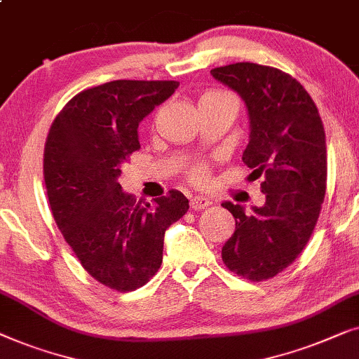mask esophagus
Segmentation results:
<instances>
[{
    "instance_id": "34e87169",
    "label": "esophagus",
    "mask_w": 359,
    "mask_h": 359,
    "mask_svg": "<svg viewBox=\"0 0 359 359\" xmlns=\"http://www.w3.org/2000/svg\"><path fill=\"white\" fill-rule=\"evenodd\" d=\"M211 201L203 195H195L190 198V208L191 210H203L206 206H210Z\"/></svg>"
}]
</instances>
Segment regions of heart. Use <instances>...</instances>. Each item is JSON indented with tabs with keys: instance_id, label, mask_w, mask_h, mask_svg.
Listing matches in <instances>:
<instances>
[{
	"instance_id": "1",
	"label": "heart",
	"mask_w": 359,
	"mask_h": 359,
	"mask_svg": "<svg viewBox=\"0 0 359 359\" xmlns=\"http://www.w3.org/2000/svg\"><path fill=\"white\" fill-rule=\"evenodd\" d=\"M221 97H231V95H228L226 93H221V90H208V93H205L203 95H201L200 102H205V100L221 99ZM190 177L194 179V182H196V184H201V182H205V179H206V168H205V165L203 164L195 165V168L190 170Z\"/></svg>"
}]
</instances>
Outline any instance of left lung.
I'll list each match as a JSON object with an SVG mask.
<instances>
[{"label": "left lung", "instance_id": "8db88e82", "mask_svg": "<svg viewBox=\"0 0 359 359\" xmlns=\"http://www.w3.org/2000/svg\"><path fill=\"white\" fill-rule=\"evenodd\" d=\"M241 95L249 115L242 161L264 182V206L245 215L224 201L236 231L223 245L224 265L247 280L275 276L297 259L319 219L327 185L325 131L314 100L290 74L255 63L211 69Z\"/></svg>", "mask_w": 359, "mask_h": 359}]
</instances>
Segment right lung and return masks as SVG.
Here are the masks:
<instances>
[{"mask_svg":"<svg viewBox=\"0 0 359 359\" xmlns=\"http://www.w3.org/2000/svg\"><path fill=\"white\" fill-rule=\"evenodd\" d=\"M177 81L118 79L74 95L50 127L43 179L55 223L90 276L117 291L148 283L163 264L164 234L189 210L179 190L135 203L118 177L140 149L138 125Z\"/></svg>","mask_w":359,"mask_h":359,"instance_id":"1","label":"right lung"}]
</instances>
